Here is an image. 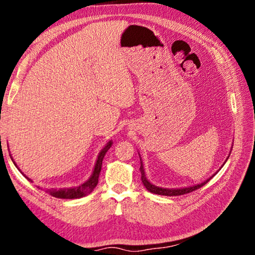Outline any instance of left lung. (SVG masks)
Returning <instances> with one entry per match:
<instances>
[{
  "mask_svg": "<svg viewBox=\"0 0 255 255\" xmlns=\"http://www.w3.org/2000/svg\"><path fill=\"white\" fill-rule=\"evenodd\" d=\"M230 157V156H228ZM227 157V158H228ZM226 158V161H227ZM140 173H141V182H143V184L145 185V188L148 190L149 192L152 193H155V195H161V196H181V195H185V193H189V192H192L195 191V190L199 189L201 187H204V185L208 182V181L213 178V176L217 173H216L210 176L209 179H207L206 181H204V182H201L200 184H196V185H192V187H188V188H180V189H167V188H161V187H156V185H154L149 182V181L147 180V178H146L145 175V171H144V165H143V162H141V158H140Z\"/></svg>",
  "mask_w": 255,
  "mask_h": 255,
  "instance_id": "left-lung-1",
  "label": "left lung"
}]
</instances>
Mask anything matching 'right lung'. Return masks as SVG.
<instances>
[{
  "instance_id": "right-lung-1",
  "label": "right lung",
  "mask_w": 255,
  "mask_h": 255,
  "mask_svg": "<svg viewBox=\"0 0 255 255\" xmlns=\"http://www.w3.org/2000/svg\"><path fill=\"white\" fill-rule=\"evenodd\" d=\"M111 145H112V140H110L109 143H107L105 147L101 149V152L99 153L96 165H94V170L92 172V175L90 176L89 180H86L84 183H82L79 185V187H74V188H66V189H59V190H56V189L46 190V192L49 193L50 196H53L55 198H60V199H79V198L85 197V196H88L89 193H91L93 191V189L97 187V184L99 182V174H100V172H101L103 157H105V155L108 152V149L111 147ZM14 165L16 166L15 163H14ZM21 173H22V172H21ZM25 178H27V176H25ZM27 179L30 181V182H32L31 179H29V178H27Z\"/></svg>"
}]
</instances>
